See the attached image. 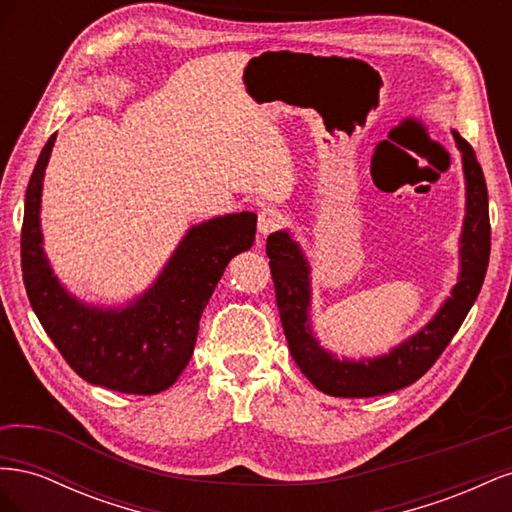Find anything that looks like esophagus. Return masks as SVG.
I'll return each mask as SVG.
<instances>
[{"instance_id": "obj_1", "label": "esophagus", "mask_w": 512, "mask_h": 512, "mask_svg": "<svg viewBox=\"0 0 512 512\" xmlns=\"http://www.w3.org/2000/svg\"><path fill=\"white\" fill-rule=\"evenodd\" d=\"M284 224V215H282V211H277V209H262L260 213H258V232L262 237H267L269 232H273V230H277Z\"/></svg>"}]
</instances>
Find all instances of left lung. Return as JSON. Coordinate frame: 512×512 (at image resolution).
I'll list each match as a JSON object with an SVG mask.
<instances>
[{
	"mask_svg": "<svg viewBox=\"0 0 512 512\" xmlns=\"http://www.w3.org/2000/svg\"><path fill=\"white\" fill-rule=\"evenodd\" d=\"M453 138L461 153L466 179V215L459 237L457 284L425 327L386 354L337 359V354L322 348L309 318L312 267L303 247L292 239L290 230H277L267 237L269 267L288 348L294 363L318 391L333 397H376L404 389L438 361L461 322L466 320L489 265V198L483 168L474 149L457 130H453Z\"/></svg>",
	"mask_w": 512,
	"mask_h": 512,
	"instance_id": "8db88e82",
	"label": "left lung"
}]
</instances>
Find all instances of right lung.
Returning <instances> with one entry per match:
<instances>
[{"label": "right lung", "instance_id": "obj_1", "mask_svg": "<svg viewBox=\"0 0 512 512\" xmlns=\"http://www.w3.org/2000/svg\"><path fill=\"white\" fill-rule=\"evenodd\" d=\"M55 138L46 141L25 194L21 265L29 303L89 384L130 395L166 391L192 359L200 316L226 265L254 245L256 213H226L188 228L156 282L126 305L85 303L59 282L42 247V183Z\"/></svg>", "mask_w": 512, "mask_h": 512}]
</instances>
